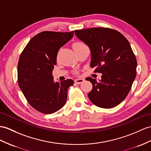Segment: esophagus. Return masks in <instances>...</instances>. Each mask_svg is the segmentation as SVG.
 Masks as SVG:
<instances>
[{"mask_svg": "<svg viewBox=\"0 0 151 151\" xmlns=\"http://www.w3.org/2000/svg\"><path fill=\"white\" fill-rule=\"evenodd\" d=\"M84 79H82V78H79V79H75V83H77V84H80V83H82L83 82H84Z\"/></svg>", "mask_w": 151, "mask_h": 151, "instance_id": "34e87169", "label": "esophagus"}]
</instances>
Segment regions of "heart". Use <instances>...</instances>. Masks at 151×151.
<instances>
[{"mask_svg": "<svg viewBox=\"0 0 151 151\" xmlns=\"http://www.w3.org/2000/svg\"><path fill=\"white\" fill-rule=\"evenodd\" d=\"M84 45H84V44L82 42H76V43L73 44V50H75L76 49H79V48L83 47Z\"/></svg>", "mask_w": 151, "mask_h": 151, "instance_id": "heart-1", "label": "heart"}]
</instances>
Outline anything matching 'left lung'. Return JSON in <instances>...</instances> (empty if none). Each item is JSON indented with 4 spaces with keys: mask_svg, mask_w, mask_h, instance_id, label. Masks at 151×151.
Returning a JSON list of instances; mask_svg holds the SVG:
<instances>
[{
    "mask_svg": "<svg viewBox=\"0 0 151 151\" xmlns=\"http://www.w3.org/2000/svg\"><path fill=\"white\" fill-rule=\"evenodd\" d=\"M77 37L89 47L91 68L101 73V80L89 77L92 84L90 100L98 107L112 108L127 97L137 76V61L130 43L112 29L93 27L76 30Z\"/></svg>",
    "mask_w": 151,
    "mask_h": 151,
    "instance_id": "obj_1",
    "label": "left lung"
}]
</instances>
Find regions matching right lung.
I'll return each mask as SVG.
<instances>
[{"label":"right lung","instance_id":"right-lung-1","mask_svg":"<svg viewBox=\"0 0 151 151\" xmlns=\"http://www.w3.org/2000/svg\"><path fill=\"white\" fill-rule=\"evenodd\" d=\"M73 36L68 32L43 31L31 39L18 60V83L28 103L36 111L51 114L60 110L73 81L54 83L52 72L58 50Z\"/></svg>","mask_w":151,"mask_h":151}]
</instances>
